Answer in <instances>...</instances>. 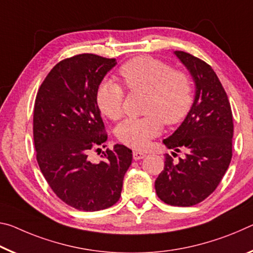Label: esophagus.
<instances>
[{"label":"esophagus","mask_w":253,"mask_h":253,"mask_svg":"<svg viewBox=\"0 0 253 253\" xmlns=\"http://www.w3.org/2000/svg\"><path fill=\"white\" fill-rule=\"evenodd\" d=\"M144 157H146V154L142 151H133V159L136 160H140V159H143Z\"/></svg>","instance_id":"1"}]
</instances>
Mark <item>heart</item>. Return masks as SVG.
I'll list each match as a JSON object with an SVG mask.
<instances>
[{
	"label": "heart",
	"mask_w": 253,
	"mask_h": 253,
	"mask_svg": "<svg viewBox=\"0 0 253 253\" xmlns=\"http://www.w3.org/2000/svg\"><path fill=\"white\" fill-rule=\"evenodd\" d=\"M127 87L149 94L148 117L127 119L119 124L115 135L127 147L142 149L161 133L163 122L172 126L183 121L193 103V89L187 75L150 56L133 58L120 68ZM97 105L104 115L118 120L123 114L124 90L118 83L105 81L97 90Z\"/></svg>",
	"instance_id": "obj_1"
}]
</instances>
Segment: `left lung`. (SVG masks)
<instances>
[{"label":"left lung","instance_id":"1","mask_svg":"<svg viewBox=\"0 0 253 253\" xmlns=\"http://www.w3.org/2000/svg\"><path fill=\"white\" fill-rule=\"evenodd\" d=\"M173 53L192 76L195 96L184 121L163 141L173 151L184 150L185 158L173 164L166 155L155 188L166 204L193 206L214 192L229 168L233 118L227 95L212 67L190 53Z\"/></svg>","mask_w":253,"mask_h":253}]
</instances>
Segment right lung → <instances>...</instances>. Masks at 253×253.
Masks as SVG:
<instances>
[{
    "label": "right lung",
    "instance_id": "obj_1",
    "mask_svg": "<svg viewBox=\"0 0 253 253\" xmlns=\"http://www.w3.org/2000/svg\"><path fill=\"white\" fill-rule=\"evenodd\" d=\"M115 65L117 59L93 53L67 58L50 70L36 97L33 140L40 170L61 201L85 212L119 201L132 163V150L123 144L107 149L99 163L87 158L107 140L96 96Z\"/></svg>",
    "mask_w": 253,
    "mask_h": 253
}]
</instances>
